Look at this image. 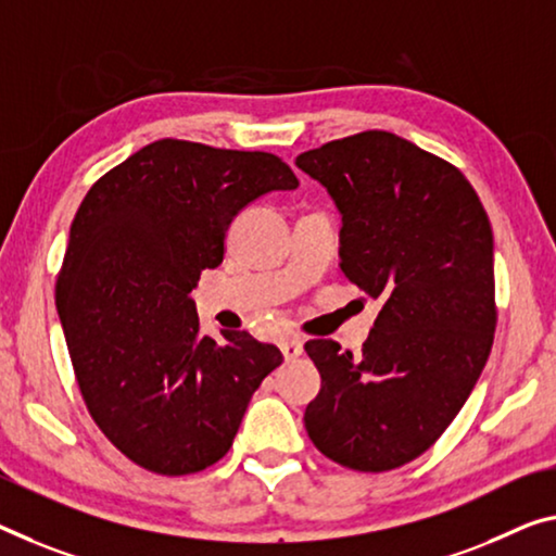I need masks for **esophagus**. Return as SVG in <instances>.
<instances>
[{"label":"esophagus","instance_id":"1","mask_svg":"<svg viewBox=\"0 0 556 556\" xmlns=\"http://www.w3.org/2000/svg\"><path fill=\"white\" fill-rule=\"evenodd\" d=\"M280 350H283V357L290 363V361H298V357L303 355V340L298 338H286L283 343H280Z\"/></svg>","mask_w":556,"mask_h":556}]
</instances>
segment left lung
Instances as JSON below:
<instances>
[{
  "mask_svg": "<svg viewBox=\"0 0 556 556\" xmlns=\"http://www.w3.org/2000/svg\"><path fill=\"white\" fill-rule=\"evenodd\" d=\"M295 166L340 213V270L382 301L363 355L305 343L323 380L307 438L332 463L386 472L447 430L490 357V218L455 166L388 131L330 141Z\"/></svg>",
  "mask_w": 556,
  "mask_h": 556,
  "instance_id": "left-lung-1",
  "label": "left lung"
}]
</instances>
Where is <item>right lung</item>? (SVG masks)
<instances>
[{
	"label": "right lung",
	"instance_id": "1",
	"mask_svg": "<svg viewBox=\"0 0 556 556\" xmlns=\"http://www.w3.org/2000/svg\"><path fill=\"white\" fill-rule=\"evenodd\" d=\"M295 189L273 153L164 139L81 201L56 311L93 422L136 465L191 475L218 463L253 392L283 363L245 330L201 336L191 290L220 266L238 213Z\"/></svg>",
	"mask_w": 556,
	"mask_h": 556
}]
</instances>
